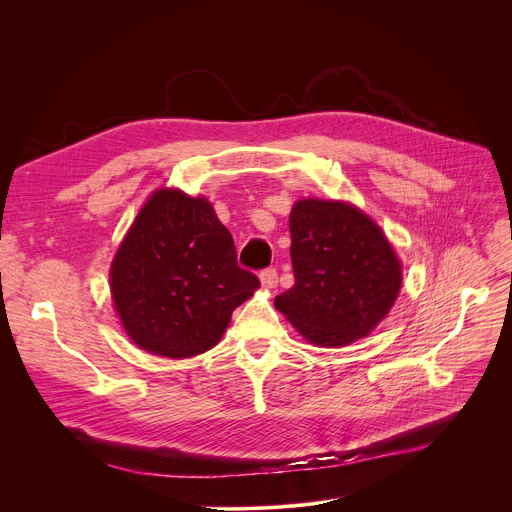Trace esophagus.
<instances>
[{"label": "esophagus", "mask_w": 512, "mask_h": 512, "mask_svg": "<svg viewBox=\"0 0 512 512\" xmlns=\"http://www.w3.org/2000/svg\"><path fill=\"white\" fill-rule=\"evenodd\" d=\"M259 278H261V286L267 288V290H272V288L278 286V272L274 270V267H270V270H263Z\"/></svg>", "instance_id": "obj_1"}]
</instances>
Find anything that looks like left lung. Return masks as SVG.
Listing matches in <instances>:
<instances>
[{
    "instance_id": "1",
    "label": "left lung",
    "mask_w": 512,
    "mask_h": 512,
    "mask_svg": "<svg viewBox=\"0 0 512 512\" xmlns=\"http://www.w3.org/2000/svg\"><path fill=\"white\" fill-rule=\"evenodd\" d=\"M294 286L274 305L311 344L367 336L392 309L402 267L382 228L359 207L301 199L290 211Z\"/></svg>"
}]
</instances>
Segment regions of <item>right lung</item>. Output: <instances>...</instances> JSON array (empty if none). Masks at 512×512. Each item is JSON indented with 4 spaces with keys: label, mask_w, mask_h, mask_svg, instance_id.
Segmentation results:
<instances>
[{
    "label": "right lung",
    "mask_w": 512,
    "mask_h": 512,
    "mask_svg": "<svg viewBox=\"0 0 512 512\" xmlns=\"http://www.w3.org/2000/svg\"><path fill=\"white\" fill-rule=\"evenodd\" d=\"M110 288L134 344L186 359L220 342L259 278L238 267L232 234L205 197L159 188L116 251Z\"/></svg>",
    "instance_id": "add662e5"
}]
</instances>
